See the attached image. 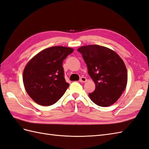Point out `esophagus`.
Segmentation results:
<instances>
[{
  "mask_svg": "<svg viewBox=\"0 0 149 149\" xmlns=\"http://www.w3.org/2000/svg\"><path fill=\"white\" fill-rule=\"evenodd\" d=\"M79 81H80L81 82H86V81H87V79H86V77H82L80 80H79Z\"/></svg>",
  "mask_w": 149,
  "mask_h": 149,
  "instance_id": "obj_1",
  "label": "esophagus"
}]
</instances>
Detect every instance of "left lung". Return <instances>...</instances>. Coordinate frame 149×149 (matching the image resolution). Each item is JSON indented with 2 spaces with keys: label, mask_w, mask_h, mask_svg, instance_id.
<instances>
[{
  "label": "left lung",
  "mask_w": 149,
  "mask_h": 149,
  "mask_svg": "<svg viewBox=\"0 0 149 149\" xmlns=\"http://www.w3.org/2000/svg\"><path fill=\"white\" fill-rule=\"evenodd\" d=\"M77 51L82 54L88 74L95 84L89 98L98 106L112 105L127 85V69L122 58L114 51L99 45L83 46Z\"/></svg>",
  "instance_id": "8db88e82"
}]
</instances>
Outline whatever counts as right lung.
<instances>
[{"label": "right lung", "mask_w": 149, "mask_h": 149, "mask_svg": "<svg viewBox=\"0 0 149 149\" xmlns=\"http://www.w3.org/2000/svg\"><path fill=\"white\" fill-rule=\"evenodd\" d=\"M71 47L46 48L31 58L24 68V87L37 104L49 106L58 102L69 84L64 77L63 61L74 51Z\"/></svg>", "instance_id": "add662e5"}]
</instances>
